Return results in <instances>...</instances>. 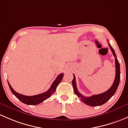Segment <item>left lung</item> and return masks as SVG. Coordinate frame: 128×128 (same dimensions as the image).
<instances>
[{
  "instance_id": "1",
  "label": "left lung",
  "mask_w": 128,
  "mask_h": 128,
  "mask_svg": "<svg viewBox=\"0 0 128 128\" xmlns=\"http://www.w3.org/2000/svg\"><path fill=\"white\" fill-rule=\"evenodd\" d=\"M108 45H109L110 50H111L113 54H114V56L115 58V69H116V73H115V78L112 86L107 91L103 92V93L99 94L92 95V96L90 97L83 96L78 91L77 88H76V82H75V76L74 74H73L74 78L72 81V83L75 94L80 98V100L83 102H84V104L90 106H92V107L101 106V105H103L104 104L107 102L110 98L114 96V94L115 93L118 87V85H119L120 81V63L117 60V58H116V54L115 53L114 48L112 47L109 44H108Z\"/></svg>"
}]
</instances>
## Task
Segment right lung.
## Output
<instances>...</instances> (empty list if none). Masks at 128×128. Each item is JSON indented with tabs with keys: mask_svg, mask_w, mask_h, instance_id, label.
<instances>
[{
	"mask_svg": "<svg viewBox=\"0 0 128 128\" xmlns=\"http://www.w3.org/2000/svg\"><path fill=\"white\" fill-rule=\"evenodd\" d=\"M63 76H64V74H60L55 79V80L52 83V86H51V87L48 91L44 92V93L35 95V96H25V95H22L21 94L18 93V92H16L12 88V87L11 86L10 84L8 82V86L10 87V89L12 93L20 101H21L22 103L25 104L34 106V105H37L38 104L42 102L43 101H44L46 99L49 98L53 94L54 92V91H56L58 85L60 84V82L62 80Z\"/></svg>",
	"mask_w": 128,
	"mask_h": 128,
	"instance_id": "add662e5",
	"label": "right lung"
}]
</instances>
